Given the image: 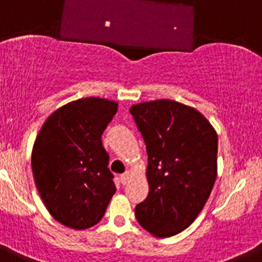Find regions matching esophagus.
Masks as SVG:
<instances>
[{
    "label": "esophagus",
    "instance_id": "1",
    "mask_svg": "<svg viewBox=\"0 0 262 262\" xmlns=\"http://www.w3.org/2000/svg\"><path fill=\"white\" fill-rule=\"evenodd\" d=\"M129 176H131V174H129L128 170H127V172H124L123 174L120 176V182H122V184H123V185L128 184V182H129Z\"/></svg>",
    "mask_w": 262,
    "mask_h": 262
}]
</instances>
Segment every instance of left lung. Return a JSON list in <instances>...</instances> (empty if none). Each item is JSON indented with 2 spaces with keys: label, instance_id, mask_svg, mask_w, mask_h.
<instances>
[{
  "label": "left lung",
  "instance_id": "1",
  "mask_svg": "<svg viewBox=\"0 0 262 262\" xmlns=\"http://www.w3.org/2000/svg\"><path fill=\"white\" fill-rule=\"evenodd\" d=\"M147 145L148 196L136 205L139 224L156 237L190 226L216 180L217 135L190 106L170 99L129 107Z\"/></svg>",
  "mask_w": 262,
  "mask_h": 262
}]
</instances>
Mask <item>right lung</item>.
<instances>
[{"instance_id": "obj_1", "label": "right lung", "mask_w": 262, "mask_h": 262, "mask_svg": "<svg viewBox=\"0 0 262 262\" xmlns=\"http://www.w3.org/2000/svg\"><path fill=\"white\" fill-rule=\"evenodd\" d=\"M118 103L86 97L61 106L47 118L32 148L35 185L59 223L86 230L98 223L115 193L103 131Z\"/></svg>"}]
</instances>
